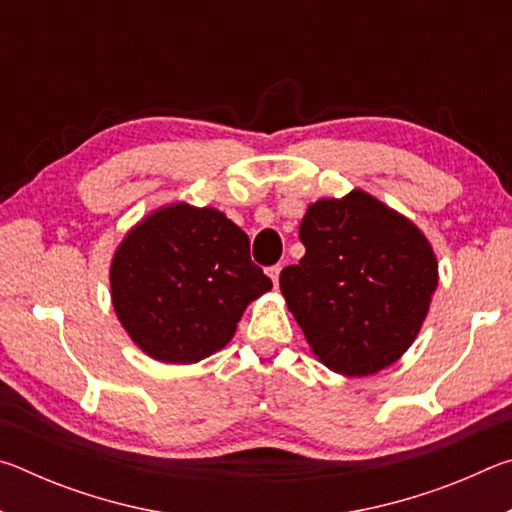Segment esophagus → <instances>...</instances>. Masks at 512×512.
I'll use <instances>...</instances> for the list:
<instances>
[{
  "mask_svg": "<svg viewBox=\"0 0 512 512\" xmlns=\"http://www.w3.org/2000/svg\"><path fill=\"white\" fill-rule=\"evenodd\" d=\"M280 271H282V266H280V264H275V266L268 268V277H271L273 284L280 282Z\"/></svg>",
  "mask_w": 512,
  "mask_h": 512,
  "instance_id": "34e87169",
  "label": "esophagus"
}]
</instances>
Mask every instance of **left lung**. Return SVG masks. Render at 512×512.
Listing matches in <instances>:
<instances>
[{"instance_id":"1","label":"left lung","mask_w":512,"mask_h":512,"mask_svg":"<svg viewBox=\"0 0 512 512\" xmlns=\"http://www.w3.org/2000/svg\"><path fill=\"white\" fill-rule=\"evenodd\" d=\"M305 257L280 273V289L311 352L348 377L375 375L411 348L438 287L427 237L377 198L309 205Z\"/></svg>"}]
</instances>
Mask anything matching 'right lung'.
<instances>
[{"label": "right lung", "instance_id": "1", "mask_svg": "<svg viewBox=\"0 0 512 512\" xmlns=\"http://www.w3.org/2000/svg\"><path fill=\"white\" fill-rule=\"evenodd\" d=\"M273 287L239 225L176 203L146 216L110 266L112 305L131 339L164 363H196L235 334L248 302Z\"/></svg>", "mask_w": 512, "mask_h": 512}]
</instances>
